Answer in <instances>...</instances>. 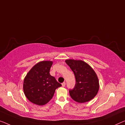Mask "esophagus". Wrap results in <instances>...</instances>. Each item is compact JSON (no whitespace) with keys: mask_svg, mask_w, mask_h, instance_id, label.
Segmentation results:
<instances>
[{"mask_svg":"<svg viewBox=\"0 0 125 125\" xmlns=\"http://www.w3.org/2000/svg\"><path fill=\"white\" fill-rule=\"evenodd\" d=\"M62 85L63 87H64L65 86H66V83H65V82H63V83H62Z\"/></svg>","mask_w":125,"mask_h":125,"instance_id":"esophagus-1","label":"esophagus"}]
</instances>
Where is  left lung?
Instances as JSON below:
<instances>
[{
    "label": "left lung",
    "instance_id": "left-lung-1",
    "mask_svg": "<svg viewBox=\"0 0 125 125\" xmlns=\"http://www.w3.org/2000/svg\"><path fill=\"white\" fill-rule=\"evenodd\" d=\"M66 63L73 71L76 79L74 87L69 90L71 97L78 103L90 101L97 94L99 89L95 72L83 61L68 59Z\"/></svg>",
    "mask_w": 125,
    "mask_h": 125
}]
</instances>
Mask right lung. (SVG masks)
<instances>
[{
	"mask_svg": "<svg viewBox=\"0 0 125 125\" xmlns=\"http://www.w3.org/2000/svg\"><path fill=\"white\" fill-rule=\"evenodd\" d=\"M53 62L42 61L35 64L28 72L23 82L26 96L32 103L44 105L52 99L55 89L62 86L50 74Z\"/></svg>",
	"mask_w": 125,
	"mask_h": 125,
	"instance_id": "add662e5",
	"label": "right lung"
}]
</instances>
